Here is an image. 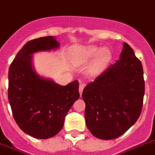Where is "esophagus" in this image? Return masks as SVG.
Here are the masks:
<instances>
[{"label":"esophagus","instance_id":"1","mask_svg":"<svg viewBox=\"0 0 155 155\" xmlns=\"http://www.w3.org/2000/svg\"><path fill=\"white\" fill-rule=\"evenodd\" d=\"M83 89H84V85L83 84H81L80 86H79V93H80L81 96V93L83 92Z\"/></svg>","mask_w":155,"mask_h":155}]
</instances>
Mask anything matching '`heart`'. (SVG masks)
I'll use <instances>...</instances> for the list:
<instances>
[{
	"label": "heart",
	"mask_w": 155,
	"mask_h": 155,
	"mask_svg": "<svg viewBox=\"0 0 155 155\" xmlns=\"http://www.w3.org/2000/svg\"><path fill=\"white\" fill-rule=\"evenodd\" d=\"M101 53L102 56H106L108 55V52L106 51H101L99 48L96 47H89L85 48L84 51H83L82 55L83 58H85V60H89L91 59V58H93L97 57V56L99 54Z\"/></svg>",
	"instance_id": "obj_1"
}]
</instances>
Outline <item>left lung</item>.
I'll return each instance as SVG.
<instances>
[{
    "label": "left lung",
    "mask_w": 155,
    "mask_h": 155,
    "mask_svg": "<svg viewBox=\"0 0 155 155\" xmlns=\"http://www.w3.org/2000/svg\"><path fill=\"white\" fill-rule=\"evenodd\" d=\"M144 93L142 63L124 43L120 59L84 88L87 127L98 139L120 137L139 119Z\"/></svg>",
    "instance_id": "1"
}]
</instances>
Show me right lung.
Here are the masks:
<instances>
[{"instance_id": "obj_1", "label": "right lung", "mask_w": 155, "mask_h": 155, "mask_svg": "<svg viewBox=\"0 0 155 155\" xmlns=\"http://www.w3.org/2000/svg\"><path fill=\"white\" fill-rule=\"evenodd\" d=\"M59 46L52 36L28 41L8 70V97L13 118L24 132L36 139H49L59 132L67 112L80 97L78 81L66 86L40 78L31 66L33 53Z\"/></svg>"}]
</instances>
